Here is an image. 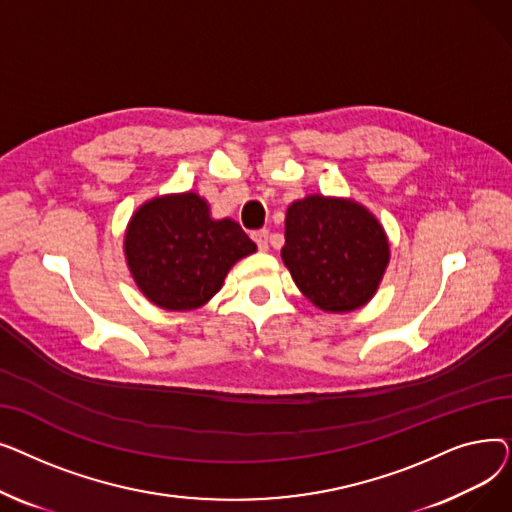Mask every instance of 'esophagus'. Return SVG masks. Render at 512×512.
Masks as SVG:
<instances>
[{"mask_svg":"<svg viewBox=\"0 0 512 512\" xmlns=\"http://www.w3.org/2000/svg\"><path fill=\"white\" fill-rule=\"evenodd\" d=\"M251 238L257 242L259 251H267V249H270V232H267V230H255V232L251 234Z\"/></svg>","mask_w":512,"mask_h":512,"instance_id":"1","label":"esophagus"}]
</instances>
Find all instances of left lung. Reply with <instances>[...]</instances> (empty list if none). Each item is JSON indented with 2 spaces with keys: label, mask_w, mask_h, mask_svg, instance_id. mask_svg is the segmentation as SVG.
<instances>
[{
  "label": "left lung",
  "mask_w": 512,
  "mask_h": 512,
  "mask_svg": "<svg viewBox=\"0 0 512 512\" xmlns=\"http://www.w3.org/2000/svg\"><path fill=\"white\" fill-rule=\"evenodd\" d=\"M284 238L280 255L294 284L328 313L367 305L390 263L384 226L355 199L307 195L292 201Z\"/></svg>",
  "instance_id": "1"
}]
</instances>
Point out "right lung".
<instances>
[{
	"mask_svg": "<svg viewBox=\"0 0 512 512\" xmlns=\"http://www.w3.org/2000/svg\"><path fill=\"white\" fill-rule=\"evenodd\" d=\"M257 251L234 220L211 218L195 191L159 195L130 215L124 257L143 297L166 311H193L224 286L232 265Z\"/></svg>",
	"mask_w": 512,
	"mask_h": 512,
	"instance_id": "right-lung-1",
	"label": "right lung"
}]
</instances>
